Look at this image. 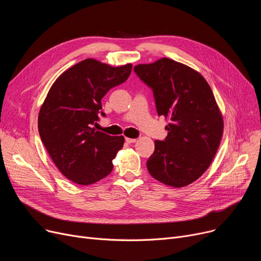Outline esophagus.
Wrapping results in <instances>:
<instances>
[{
  "instance_id": "obj_1",
  "label": "esophagus",
  "mask_w": 261,
  "mask_h": 261,
  "mask_svg": "<svg viewBox=\"0 0 261 261\" xmlns=\"http://www.w3.org/2000/svg\"><path fill=\"white\" fill-rule=\"evenodd\" d=\"M136 141H138V140H136V139H130V138H126V142H127V143H129V144L135 143Z\"/></svg>"
}]
</instances>
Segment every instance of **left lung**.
Segmentation results:
<instances>
[{"label":"left lung","instance_id":"8db88e82","mask_svg":"<svg viewBox=\"0 0 261 261\" xmlns=\"http://www.w3.org/2000/svg\"><path fill=\"white\" fill-rule=\"evenodd\" d=\"M134 72L152 89L158 114L169 120L166 139L154 142L148 171L168 186L189 185L210 167L222 138L213 91L199 72L169 58L138 64Z\"/></svg>","mask_w":261,"mask_h":261}]
</instances>
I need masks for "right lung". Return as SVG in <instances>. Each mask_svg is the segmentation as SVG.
Returning <instances> with one entry per match:
<instances>
[{"label":"right lung","instance_id":"obj_1","mask_svg":"<svg viewBox=\"0 0 261 261\" xmlns=\"http://www.w3.org/2000/svg\"><path fill=\"white\" fill-rule=\"evenodd\" d=\"M132 64L111 66L95 59L81 61L63 72L41 106L38 129L41 141L60 172L72 182L90 185L113 169V159L125 138L96 131L101 99L125 82Z\"/></svg>","mask_w":261,"mask_h":261}]
</instances>
